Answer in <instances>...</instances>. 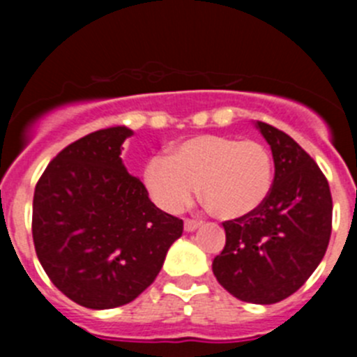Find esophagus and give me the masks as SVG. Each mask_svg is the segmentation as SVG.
Masks as SVG:
<instances>
[{
  "instance_id": "1",
  "label": "esophagus",
  "mask_w": 357,
  "mask_h": 357,
  "mask_svg": "<svg viewBox=\"0 0 357 357\" xmlns=\"http://www.w3.org/2000/svg\"><path fill=\"white\" fill-rule=\"evenodd\" d=\"M198 227H200V222H197V220H191V218H188L184 222V229L188 230V232H193V230H197Z\"/></svg>"
}]
</instances>
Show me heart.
<instances>
[{
    "mask_svg": "<svg viewBox=\"0 0 357 357\" xmlns=\"http://www.w3.org/2000/svg\"><path fill=\"white\" fill-rule=\"evenodd\" d=\"M151 200L166 213H181L200 195L220 218L236 220L259 209L272 191L273 157L263 143L229 135H197L155 155L144 168Z\"/></svg>",
    "mask_w": 357,
    "mask_h": 357,
    "instance_id": "1",
    "label": "heart"
}]
</instances>
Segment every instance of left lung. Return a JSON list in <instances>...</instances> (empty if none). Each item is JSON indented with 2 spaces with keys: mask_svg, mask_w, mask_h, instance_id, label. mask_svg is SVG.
<instances>
[{
  "mask_svg": "<svg viewBox=\"0 0 357 357\" xmlns=\"http://www.w3.org/2000/svg\"><path fill=\"white\" fill-rule=\"evenodd\" d=\"M272 148L275 176L263 206L223 222L225 247L213 261L218 282L250 304H275L296 291L326 255L333 229L329 182L307 151L257 121Z\"/></svg>",
  "mask_w": 357,
  "mask_h": 357,
  "instance_id": "8db88e82",
  "label": "left lung"
}]
</instances>
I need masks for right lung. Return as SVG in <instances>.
Instances as JSON below:
<instances>
[{"label":"right lung","mask_w":357,"mask_h":357,"mask_svg":"<svg viewBox=\"0 0 357 357\" xmlns=\"http://www.w3.org/2000/svg\"><path fill=\"white\" fill-rule=\"evenodd\" d=\"M132 135L112 127L56 153L33 193L31 236L53 284L89 309L119 307L155 280L184 222L148 198L121 162Z\"/></svg>","instance_id":"right-lung-1"}]
</instances>
